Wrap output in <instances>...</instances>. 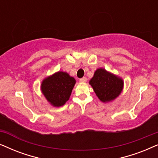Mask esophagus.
Segmentation results:
<instances>
[{"instance_id": "1", "label": "esophagus", "mask_w": 158, "mask_h": 158, "mask_svg": "<svg viewBox=\"0 0 158 158\" xmlns=\"http://www.w3.org/2000/svg\"><path fill=\"white\" fill-rule=\"evenodd\" d=\"M80 82H81V83H85L86 81H87V78H86L85 77H82V78H81L79 80Z\"/></svg>"}]
</instances>
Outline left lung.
<instances>
[{
	"label": "left lung",
	"mask_w": 158,
	"mask_h": 158,
	"mask_svg": "<svg viewBox=\"0 0 158 158\" xmlns=\"http://www.w3.org/2000/svg\"><path fill=\"white\" fill-rule=\"evenodd\" d=\"M96 96L103 102L111 101L121 94L123 89V81L104 69H98L90 81Z\"/></svg>",
	"instance_id": "8db88e82"
}]
</instances>
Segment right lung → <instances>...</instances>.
<instances>
[{"mask_svg": "<svg viewBox=\"0 0 158 158\" xmlns=\"http://www.w3.org/2000/svg\"><path fill=\"white\" fill-rule=\"evenodd\" d=\"M75 84L74 77L67 73L58 72L43 81L41 89L47 101L54 106H61L69 100Z\"/></svg>", "mask_w": 158, "mask_h": 158, "instance_id": "right-lung-1", "label": "right lung"}]
</instances>
